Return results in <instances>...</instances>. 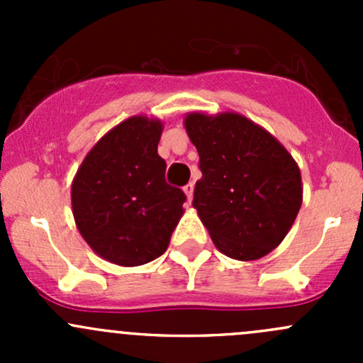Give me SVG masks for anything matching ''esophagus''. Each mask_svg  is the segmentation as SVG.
Wrapping results in <instances>:
<instances>
[{
    "label": "esophagus",
    "mask_w": 363,
    "mask_h": 363,
    "mask_svg": "<svg viewBox=\"0 0 363 363\" xmlns=\"http://www.w3.org/2000/svg\"><path fill=\"white\" fill-rule=\"evenodd\" d=\"M193 189H195V186H193V182H188V184L182 188V191L186 193V196H188V200L193 199Z\"/></svg>",
    "instance_id": "esophagus-1"
}]
</instances>
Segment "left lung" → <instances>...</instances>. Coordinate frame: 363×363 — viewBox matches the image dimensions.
I'll list each match as a JSON object with an SVG mask.
<instances>
[{
    "label": "left lung",
    "instance_id": "8db88e82",
    "mask_svg": "<svg viewBox=\"0 0 363 363\" xmlns=\"http://www.w3.org/2000/svg\"><path fill=\"white\" fill-rule=\"evenodd\" d=\"M200 156L193 207L223 255L251 262L276 250L302 205L294 156L272 133L237 112L184 117Z\"/></svg>",
    "mask_w": 363,
    "mask_h": 363
}]
</instances>
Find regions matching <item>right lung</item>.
Instances as JSON below:
<instances>
[{"label": "right lung", "instance_id": "add662e5", "mask_svg": "<svg viewBox=\"0 0 363 363\" xmlns=\"http://www.w3.org/2000/svg\"><path fill=\"white\" fill-rule=\"evenodd\" d=\"M161 131L156 117H128L93 145L73 177L77 228L116 265H144L163 255L184 214L186 195L164 181Z\"/></svg>", "mask_w": 363, "mask_h": 363}]
</instances>
